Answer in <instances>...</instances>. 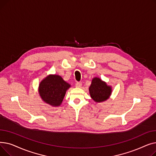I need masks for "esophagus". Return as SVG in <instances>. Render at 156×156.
Returning <instances> with one entry per match:
<instances>
[{"label": "esophagus", "mask_w": 156, "mask_h": 156, "mask_svg": "<svg viewBox=\"0 0 156 156\" xmlns=\"http://www.w3.org/2000/svg\"><path fill=\"white\" fill-rule=\"evenodd\" d=\"M81 85H82V84H81V82H76L75 84L76 87H78V88H80L81 87Z\"/></svg>", "instance_id": "esophagus-1"}]
</instances>
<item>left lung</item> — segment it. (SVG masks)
I'll use <instances>...</instances> for the list:
<instances>
[{
    "label": "left lung",
    "mask_w": 156,
    "mask_h": 156,
    "mask_svg": "<svg viewBox=\"0 0 156 156\" xmlns=\"http://www.w3.org/2000/svg\"><path fill=\"white\" fill-rule=\"evenodd\" d=\"M89 92L92 99L96 102H102L108 100L112 92V88L99 78H94Z\"/></svg>",
    "instance_id": "obj_1"
}]
</instances>
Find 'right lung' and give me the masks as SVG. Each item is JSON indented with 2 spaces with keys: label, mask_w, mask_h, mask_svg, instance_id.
Wrapping results in <instances>:
<instances>
[{
  "label": "right lung",
  "mask_w": 156,
  "mask_h": 156,
  "mask_svg": "<svg viewBox=\"0 0 156 156\" xmlns=\"http://www.w3.org/2000/svg\"><path fill=\"white\" fill-rule=\"evenodd\" d=\"M70 87L61 76L50 75L40 83L38 92L45 103L57 107L61 104L66 92Z\"/></svg>",
  "instance_id": "1"
}]
</instances>
